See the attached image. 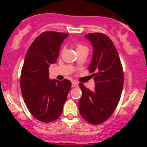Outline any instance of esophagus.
<instances>
[{
	"instance_id": "esophagus-1",
	"label": "esophagus",
	"mask_w": 147,
	"mask_h": 147,
	"mask_svg": "<svg viewBox=\"0 0 147 147\" xmlns=\"http://www.w3.org/2000/svg\"><path fill=\"white\" fill-rule=\"evenodd\" d=\"M78 87V82L76 81H72V87Z\"/></svg>"
}]
</instances>
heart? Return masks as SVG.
I'll use <instances>...</instances> for the list:
<instances>
[{"label":"heart","instance_id":"obj_1","mask_svg":"<svg viewBox=\"0 0 147 147\" xmlns=\"http://www.w3.org/2000/svg\"><path fill=\"white\" fill-rule=\"evenodd\" d=\"M76 50L77 52H80L82 51V50H87V47H85L84 45H81V44H77L76 45Z\"/></svg>","mask_w":147,"mask_h":147}]
</instances>
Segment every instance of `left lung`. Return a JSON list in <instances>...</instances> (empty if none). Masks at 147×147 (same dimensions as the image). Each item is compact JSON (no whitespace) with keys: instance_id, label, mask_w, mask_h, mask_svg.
Masks as SVG:
<instances>
[{"instance_id":"1","label":"left lung","mask_w":147,"mask_h":147,"mask_svg":"<svg viewBox=\"0 0 147 147\" xmlns=\"http://www.w3.org/2000/svg\"><path fill=\"white\" fill-rule=\"evenodd\" d=\"M84 37L93 47L89 71L93 73L95 87L91 91L80 83L82 95L78 104L79 110L87 122L100 124L110 117L119 103L124 73L117 50L107 35L94 32Z\"/></svg>"}]
</instances>
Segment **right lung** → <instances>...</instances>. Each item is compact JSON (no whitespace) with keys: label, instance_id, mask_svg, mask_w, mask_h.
Segmentation results:
<instances>
[{"label":"right lung","instance_id":"obj_1","mask_svg":"<svg viewBox=\"0 0 147 147\" xmlns=\"http://www.w3.org/2000/svg\"><path fill=\"white\" fill-rule=\"evenodd\" d=\"M65 32L46 31L28 50L20 75L24 102L32 116L42 122H51L61 115L71 88L68 80L49 78V67L58 57L60 45L68 36Z\"/></svg>","mask_w":147,"mask_h":147}]
</instances>
